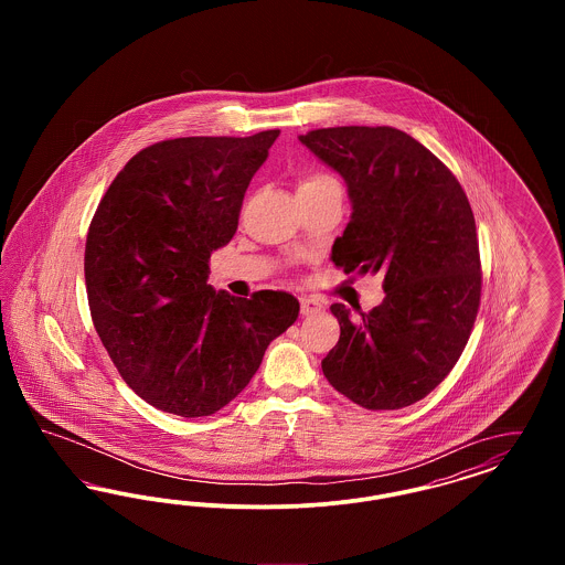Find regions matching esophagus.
I'll return each instance as SVG.
<instances>
[{
    "label": "esophagus",
    "instance_id": "esophagus-1",
    "mask_svg": "<svg viewBox=\"0 0 565 565\" xmlns=\"http://www.w3.org/2000/svg\"><path fill=\"white\" fill-rule=\"evenodd\" d=\"M323 311V302L320 298H300V313L302 316H316Z\"/></svg>",
    "mask_w": 565,
    "mask_h": 565
}]
</instances>
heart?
Wrapping results in <instances>:
<instances>
[{"label":"heart","instance_id":"1","mask_svg":"<svg viewBox=\"0 0 565 565\" xmlns=\"http://www.w3.org/2000/svg\"><path fill=\"white\" fill-rule=\"evenodd\" d=\"M328 184H339V182L332 175H328V173L316 171V173H307V175L300 178L298 190L320 189V186H328Z\"/></svg>","mask_w":565,"mask_h":565}]
</instances>
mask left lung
<instances>
[{"label": "left lung", "mask_w": 565, "mask_h": 565, "mask_svg": "<svg viewBox=\"0 0 565 565\" xmlns=\"http://www.w3.org/2000/svg\"><path fill=\"white\" fill-rule=\"evenodd\" d=\"M300 141L339 171L350 224L332 245L345 273H383V302L353 320L330 309L339 343L322 360L330 385L364 408L396 411L451 373L481 302L475 214L456 175L394 127H330Z\"/></svg>", "instance_id": "8db88e82"}]
</instances>
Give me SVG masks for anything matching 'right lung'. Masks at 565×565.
<instances>
[{"label": "right lung", "mask_w": 565, "mask_h": 565, "mask_svg": "<svg viewBox=\"0 0 565 565\" xmlns=\"http://www.w3.org/2000/svg\"><path fill=\"white\" fill-rule=\"evenodd\" d=\"M277 135L152 143L122 167L90 220V318L120 376L159 411L214 415L298 318L288 292L235 298L207 284L212 252L233 239L243 194Z\"/></svg>", "instance_id": "right-lung-1"}]
</instances>
